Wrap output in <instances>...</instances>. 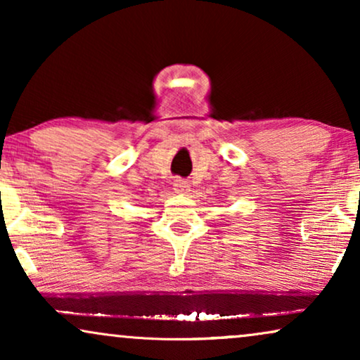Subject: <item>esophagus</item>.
Returning a JSON list of instances; mask_svg holds the SVG:
<instances>
[{
    "label": "esophagus",
    "instance_id": "34e87169",
    "mask_svg": "<svg viewBox=\"0 0 360 360\" xmlns=\"http://www.w3.org/2000/svg\"><path fill=\"white\" fill-rule=\"evenodd\" d=\"M174 190L180 195H188V191H190L188 181L181 180V179H175L174 180Z\"/></svg>",
    "mask_w": 360,
    "mask_h": 360
}]
</instances>
